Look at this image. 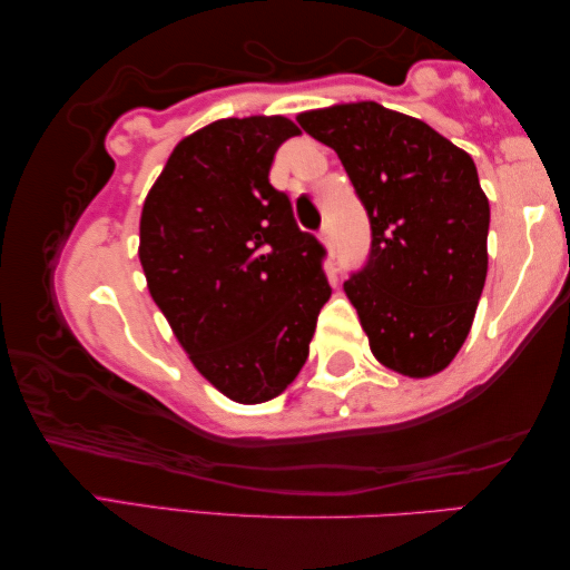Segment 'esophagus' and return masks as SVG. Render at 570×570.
<instances>
[{"label":"esophagus","mask_w":570,"mask_h":570,"mask_svg":"<svg viewBox=\"0 0 570 570\" xmlns=\"http://www.w3.org/2000/svg\"><path fill=\"white\" fill-rule=\"evenodd\" d=\"M321 239L325 242V245H333V227L331 224H323V229H321Z\"/></svg>","instance_id":"1"}]
</instances>
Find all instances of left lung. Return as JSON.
<instances>
[{"instance_id":"obj_1","label":"left lung","mask_w":570,"mask_h":570,"mask_svg":"<svg viewBox=\"0 0 570 570\" xmlns=\"http://www.w3.org/2000/svg\"><path fill=\"white\" fill-rule=\"evenodd\" d=\"M338 154L368 214L371 247L343 283L371 351L404 376L450 366L488 277L490 204L472 156L379 102L297 116Z\"/></svg>"}]
</instances>
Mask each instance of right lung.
Here are the masks:
<instances>
[{
	"label": "right lung",
	"mask_w": 570,
	"mask_h": 570,
	"mask_svg": "<svg viewBox=\"0 0 570 570\" xmlns=\"http://www.w3.org/2000/svg\"><path fill=\"white\" fill-rule=\"evenodd\" d=\"M297 134L283 116L214 120L174 148L141 212L154 303L202 376L239 404L283 394L331 297L325 247L269 184Z\"/></svg>",
	"instance_id": "add662e5"
}]
</instances>
